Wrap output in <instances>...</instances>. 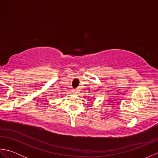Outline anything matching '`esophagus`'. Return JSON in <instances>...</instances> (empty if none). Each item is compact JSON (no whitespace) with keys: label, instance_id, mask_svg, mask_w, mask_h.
I'll list each match as a JSON object with an SVG mask.
<instances>
[{"label":"esophagus","instance_id":"1","mask_svg":"<svg viewBox=\"0 0 158 158\" xmlns=\"http://www.w3.org/2000/svg\"><path fill=\"white\" fill-rule=\"evenodd\" d=\"M73 94H77V92H78V91H77V89H73Z\"/></svg>","mask_w":158,"mask_h":158}]
</instances>
